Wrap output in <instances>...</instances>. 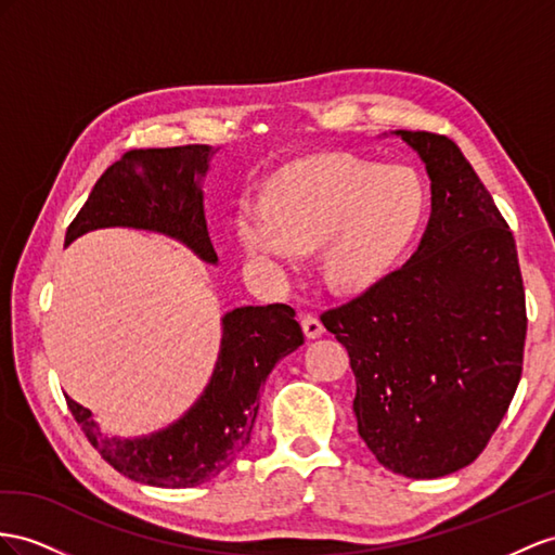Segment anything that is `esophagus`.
<instances>
[{"label":"esophagus","mask_w":555,"mask_h":555,"mask_svg":"<svg viewBox=\"0 0 555 555\" xmlns=\"http://www.w3.org/2000/svg\"><path fill=\"white\" fill-rule=\"evenodd\" d=\"M300 323H302V331H305V335L309 337V339H317V337H321L323 335V323L314 317V314H305L302 319H300Z\"/></svg>","instance_id":"esophagus-1"}]
</instances>
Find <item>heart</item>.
Segmentation results:
<instances>
[{"mask_svg": "<svg viewBox=\"0 0 555 555\" xmlns=\"http://www.w3.org/2000/svg\"><path fill=\"white\" fill-rule=\"evenodd\" d=\"M422 182L405 166H371L349 156H314L269 182L264 204L244 202L236 241L248 258L295 267L321 244L319 262L337 291H357L387 272L413 236Z\"/></svg>", "mask_w": 555, "mask_h": 555, "instance_id": "1", "label": "heart"}]
</instances>
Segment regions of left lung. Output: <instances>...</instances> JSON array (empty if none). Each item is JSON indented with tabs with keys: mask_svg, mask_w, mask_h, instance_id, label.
Returning a JSON list of instances; mask_svg holds the SVG:
<instances>
[{
	"mask_svg": "<svg viewBox=\"0 0 555 555\" xmlns=\"http://www.w3.org/2000/svg\"><path fill=\"white\" fill-rule=\"evenodd\" d=\"M393 133L429 173V224L413 258L321 321L349 351L353 413L377 462L440 478L478 457L514 399L525 291L514 234L462 150Z\"/></svg>",
	"mask_w": 555,
	"mask_h": 555,
	"instance_id": "1",
	"label": "left lung"
}]
</instances>
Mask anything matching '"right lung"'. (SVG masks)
I'll use <instances>...</instances> for the list:
<instances>
[{
    "label": "right lung",
    "instance_id": "1",
    "mask_svg": "<svg viewBox=\"0 0 555 555\" xmlns=\"http://www.w3.org/2000/svg\"><path fill=\"white\" fill-rule=\"evenodd\" d=\"M212 154L210 145L126 152L95 182L67 227L65 246L101 227H135L178 238L204 262L216 264L202 192ZM302 343V328L288 305L238 307L222 317V343L208 387L166 429L140 438L105 436L91 410L73 399L67 408L119 474L156 488H194L224 472L250 443L267 375Z\"/></svg>",
    "mask_w": 555,
    "mask_h": 555
}]
</instances>
